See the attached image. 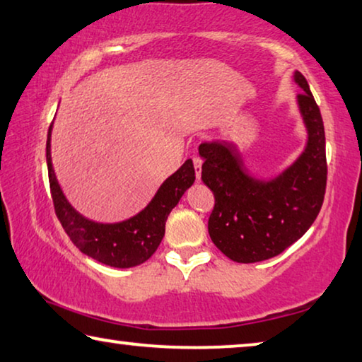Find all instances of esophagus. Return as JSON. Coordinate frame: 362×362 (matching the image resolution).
Wrapping results in <instances>:
<instances>
[{"label":"esophagus","instance_id":"1","mask_svg":"<svg viewBox=\"0 0 362 362\" xmlns=\"http://www.w3.org/2000/svg\"><path fill=\"white\" fill-rule=\"evenodd\" d=\"M193 165H194V174H197V179L199 180V177H202V165H203V159L194 156L193 158Z\"/></svg>","mask_w":362,"mask_h":362}]
</instances>
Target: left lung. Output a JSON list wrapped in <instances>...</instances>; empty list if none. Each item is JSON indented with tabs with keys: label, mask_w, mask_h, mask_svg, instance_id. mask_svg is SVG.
<instances>
[{
	"label": "left lung",
	"mask_w": 362,
	"mask_h": 362,
	"mask_svg": "<svg viewBox=\"0 0 362 362\" xmlns=\"http://www.w3.org/2000/svg\"><path fill=\"white\" fill-rule=\"evenodd\" d=\"M293 78L303 88L296 101L308 143L282 174L271 180L255 179L232 143L199 145L202 180L216 199L209 237L235 262H259L280 255L308 232L322 208L327 185L322 116L305 76L295 72Z\"/></svg>",
	"instance_id": "left-lung-1"
}]
</instances>
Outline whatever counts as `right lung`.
I'll return each mask as SVG.
<instances>
[{
    "label": "right lung",
    "mask_w": 362,
    "mask_h": 362,
    "mask_svg": "<svg viewBox=\"0 0 362 362\" xmlns=\"http://www.w3.org/2000/svg\"><path fill=\"white\" fill-rule=\"evenodd\" d=\"M51 129L53 124L49 125L47 140L51 198L57 219L72 243L83 255L111 267L129 269L150 259L164 237L165 221L170 211L180 202L187 188L193 185V160L187 159L179 170L165 179L150 204L136 216L116 223L93 222L72 208L56 180L51 163Z\"/></svg>",
    "instance_id": "right-lung-1"
}]
</instances>
